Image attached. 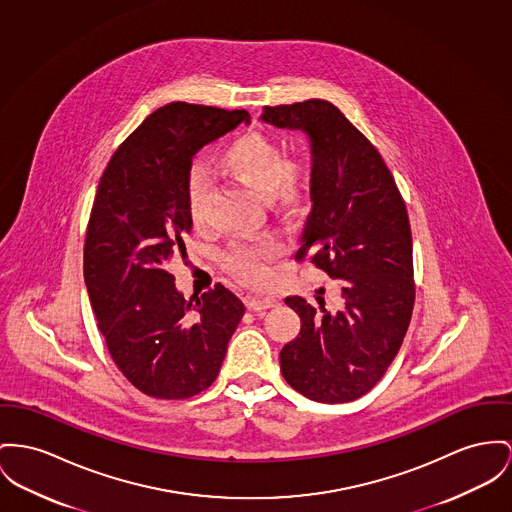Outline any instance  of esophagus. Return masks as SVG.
<instances>
[{
    "mask_svg": "<svg viewBox=\"0 0 512 512\" xmlns=\"http://www.w3.org/2000/svg\"><path fill=\"white\" fill-rule=\"evenodd\" d=\"M279 299L272 297V295H250L248 297V308L252 310H266V308L277 307Z\"/></svg>",
    "mask_w": 512,
    "mask_h": 512,
    "instance_id": "34e87169",
    "label": "esophagus"
}]
</instances>
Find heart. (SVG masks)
Here are the masks:
<instances>
[{
	"instance_id": "heart-1",
	"label": "heart",
	"mask_w": 512,
	"mask_h": 512,
	"mask_svg": "<svg viewBox=\"0 0 512 512\" xmlns=\"http://www.w3.org/2000/svg\"><path fill=\"white\" fill-rule=\"evenodd\" d=\"M217 169L242 186L266 196L273 209L289 213L307 198L310 169L305 159H285L283 145L264 132H246L231 139L217 155ZM211 186L207 176L194 172L188 182V215L196 229L207 225ZM279 254L273 242H239L225 256L231 272L246 283L260 285L268 277V262Z\"/></svg>"
}]
</instances>
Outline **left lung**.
Returning a JSON list of instances; mask_svg holds the SVG:
<instances>
[{"mask_svg": "<svg viewBox=\"0 0 512 512\" xmlns=\"http://www.w3.org/2000/svg\"><path fill=\"white\" fill-rule=\"evenodd\" d=\"M260 118L307 134L312 209L295 258L310 252L338 287L332 308L324 297L320 307L285 299L301 332L279 353L281 373L314 402H351L386 373L408 332L415 285L406 204L380 153L338 106L310 99L266 106Z\"/></svg>", "mask_w": 512, "mask_h": 512, "instance_id": "1", "label": "left lung"}]
</instances>
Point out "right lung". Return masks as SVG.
I'll return each mask as SVG.
<instances>
[{"label": "right lung", "mask_w": 512, "mask_h": 512, "mask_svg": "<svg viewBox=\"0 0 512 512\" xmlns=\"http://www.w3.org/2000/svg\"><path fill=\"white\" fill-rule=\"evenodd\" d=\"M246 110L171 103L149 114L106 165L91 211L83 275L108 351L137 390L182 400L219 375L244 305L217 283L196 305L174 285L171 262L192 231L194 155Z\"/></svg>", "instance_id": "right-lung-1"}]
</instances>
